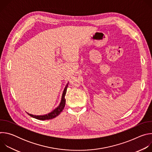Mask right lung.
Listing matches in <instances>:
<instances>
[{"label": "right lung", "instance_id": "add662e5", "mask_svg": "<svg viewBox=\"0 0 152 152\" xmlns=\"http://www.w3.org/2000/svg\"><path fill=\"white\" fill-rule=\"evenodd\" d=\"M68 85L69 83L66 85V86H65V88L64 89V91L62 92V96H61V102L59 104V105L54 109L52 112L47 114H45V115H33V114H31L28 113L26 112V113L29 115L31 117L38 119V120H50V119H53L54 118H55L56 117H57L58 115H59V114H60V113L62 111V110H64V108L65 107V104H66V98H65V96H66V93H67V89L68 87Z\"/></svg>", "mask_w": 152, "mask_h": 152}]
</instances>
